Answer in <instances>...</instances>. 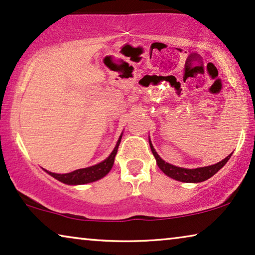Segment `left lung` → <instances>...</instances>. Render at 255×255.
Segmentation results:
<instances>
[{
	"instance_id": "1",
	"label": "left lung",
	"mask_w": 255,
	"mask_h": 255,
	"mask_svg": "<svg viewBox=\"0 0 255 255\" xmlns=\"http://www.w3.org/2000/svg\"><path fill=\"white\" fill-rule=\"evenodd\" d=\"M149 144H150V148H151L152 155L155 156L156 158V163L158 165L160 170H162L167 177L174 179V180L182 181V182H195L196 184V182H202L204 180H207V179L213 177L215 173H217V172L228 163V160L230 159V157L232 156V153H230L227 158H224L223 160H221V162H218L214 165H209V166H203V167H198V168H185V167L175 166V165H172L170 163H166L164 159L160 158L155 148H153L150 138H149Z\"/></svg>"
}]
</instances>
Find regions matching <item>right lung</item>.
Here are the masks:
<instances>
[{
    "mask_svg": "<svg viewBox=\"0 0 255 255\" xmlns=\"http://www.w3.org/2000/svg\"><path fill=\"white\" fill-rule=\"evenodd\" d=\"M121 137H123V134L120 135L119 139H118L113 151L111 152L110 156L107 157L106 159H104L103 162L85 168H78V170H75L73 172H70V173H53V172H49L47 170H45V172H47L49 175H52V177L55 178L56 180L67 185H84L89 184V182L99 180V179L105 177V175L111 171V168H112L118 148H119V144L121 142Z\"/></svg>",
    "mask_w": 255,
    "mask_h": 255,
    "instance_id": "add662e5",
    "label": "right lung"
}]
</instances>
